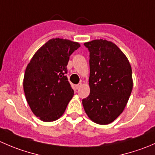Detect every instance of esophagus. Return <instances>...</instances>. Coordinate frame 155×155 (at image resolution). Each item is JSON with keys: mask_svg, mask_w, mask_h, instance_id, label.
Returning a JSON list of instances; mask_svg holds the SVG:
<instances>
[{"mask_svg": "<svg viewBox=\"0 0 155 155\" xmlns=\"http://www.w3.org/2000/svg\"><path fill=\"white\" fill-rule=\"evenodd\" d=\"M82 83H79V84H78V85H76V89H79L81 87H82Z\"/></svg>", "mask_w": 155, "mask_h": 155, "instance_id": "esophagus-1", "label": "esophagus"}]
</instances>
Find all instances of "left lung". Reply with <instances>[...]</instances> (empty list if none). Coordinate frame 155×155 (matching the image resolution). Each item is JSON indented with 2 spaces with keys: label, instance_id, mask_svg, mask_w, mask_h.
<instances>
[{
  "label": "left lung",
  "instance_id": "left-lung-1",
  "mask_svg": "<svg viewBox=\"0 0 155 155\" xmlns=\"http://www.w3.org/2000/svg\"><path fill=\"white\" fill-rule=\"evenodd\" d=\"M90 52V94L82 100L85 113L94 122L108 124L125 108L133 89L132 69L115 43L94 40L84 43Z\"/></svg>",
  "mask_w": 155,
  "mask_h": 155
}]
</instances>
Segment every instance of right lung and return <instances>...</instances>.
<instances>
[{
	"label": "right lung",
	"instance_id": "1",
	"mask_svg": "<svg viewBox=\"0 0 155 155\" xmlns=\"http://www.w3.org/2000/svg\"><path fill=\"white\" fill-rule=\"evenodd\" d=\"M80 47L77 42L53 38L34 54L26 68L23 87L33 113L41 121L58 119L74 94L65 73L72 53Z\"/></svg>",
	"mask_w": 155,
	"mask_h": 155
}]
</instances>
